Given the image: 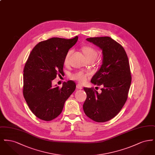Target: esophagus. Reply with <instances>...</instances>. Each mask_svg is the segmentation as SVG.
I'll list each match as a JSON object with an SVG mask.
<instances>
[{
  "label": "esophagus",
  "instance_id": "34e87169",
  "mask_svg": "<svg viewBox=\"0 0 155 155\" xmlns=\"http://www.w3.org/2000/svg\"><path fill=\"white\" fill-rule=\"evenodd\" d=\"M76 87H77V89H82V85H80V84H77Z\"/></svg>",
  "mask_w": 155,
  "mask_h": 155
}]
</instances>
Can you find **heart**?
<instances>
[{
    "instance_id": "b5f03b06",
    "label": "heart",
    "mask_w": 155,
    "mask_h": 155,
    "mask_svg": "<svg viewBox=\"0 0 155 155\" xmlns=\"http://www.w3.org/2000/svg\"><path fill=\"white\" fill-rule=\"evenodd\" d=\"M82 51L88 60L96 59L97 56V53L92 48H91L89 46H85L82 49ZM71 53H72V51H69L67 53L66 55L64 58V64H68L69 58H70ZM89 76V74L85 73L82 71H78L73 75H72V77L74 79L79 81L81 83H83L87 81V78Z\"/></svg>"
}]
</instances>
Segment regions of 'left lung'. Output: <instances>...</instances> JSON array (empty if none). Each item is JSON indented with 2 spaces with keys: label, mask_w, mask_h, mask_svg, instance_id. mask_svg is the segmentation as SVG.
<instances>
[{
  "label": "left lung",
  "mask_w": 155,
  "mask_h": 155,
  "mask_svg": "<svg viewBox=\"0 0 155 155\" xmlns=\"http://www.w3.org/2000/svg\"><path fill=\"white\" fill-rule=\"evenodd\" d=\"M86 40L102 51V64L91 82L101 86V93L84 88L87 99L83 104L85 114L102 123L114 117L127 99L131 75L127 55L123 47L110 37H95Z\"/></svg>",
  "instance_id": "8db88e82"
}]
</instances>
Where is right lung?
Listing matches in <instances>:
<instances>
[{
	"instance_id": "obj_1",
	"label": "right lung",
	"mask_w": 155,
	"mask_h": 155,
	"mask_svg": "<svg viewBox=\"0 0 155 155\" xmlns=\"http://www.w3.org/2000/svg\"><path fill=\"white\" fill-rule=\"evenodd\" d=\"M78 38H52L38 44L30 53L24 69L23 95L30 110L39 119L56 118L75 89L71 80L60 88L52 83L57 74L64 73L65 56Z\"/></svg>"
}]
</instances>
